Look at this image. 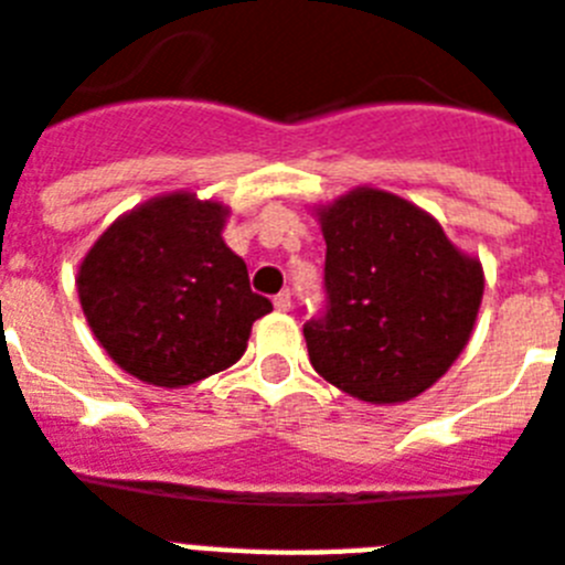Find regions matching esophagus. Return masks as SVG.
I'll use <instances>...</instances> for the list:
<instances>
[{
	"instance_id": "esophagus-1",
	"label": "esophagus",
	"mask_w": 565,
	"mask_h": 565,
	"mask_svg": "<svg viewBox=\"0 0 565 565\" xmlns=\"http://www.w3.org/2000/svg\"><path fill=\"white\" fill-rule=\"evenodd\" d=\"M273 305H275V310H284V313H287V310H290V307H292V296H290V290L278 292V296L273 298Z\"/></svg>"
}]
</instances>
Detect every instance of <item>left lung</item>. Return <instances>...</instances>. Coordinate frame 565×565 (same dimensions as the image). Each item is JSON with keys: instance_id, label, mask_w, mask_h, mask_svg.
<instances>
[{"instance_id": "obj_1", "label": "left lung", "mask_w": 565, "mask_h": 565, "mask_svg": "<svg viewBox=\"0 0 565 565\" xmlns=\"http://www.w3.org/2000/svg\"><path fill=\"white\" fill-rule=\"evenodd\" d=\"M316 217L328 243V310L305 324L313 369L365 403L412 401L465 351L481 264L433 214L380 188H354Z\"/></svg>"}]
</instances>
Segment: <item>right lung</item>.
Instances as JSON below:
<instances>
[{
  "instance_id": "obj_1",
  "label": "right lung",
  "mask_w": 565,
  "mask_h": 565,
  "mask_svg": "<svg viewBox=\"0 0 565 565\" xmlns=\"http://www.w3.org/2000/svg\"><path fill=\"white\" fill-rule=\"evenodd\" d=\"M228 209L173 191L127 211L77 269V296L109 360L141 383L191 386L235 365L273 301L223 241Z\"/></svg>"
}]
</instances>
